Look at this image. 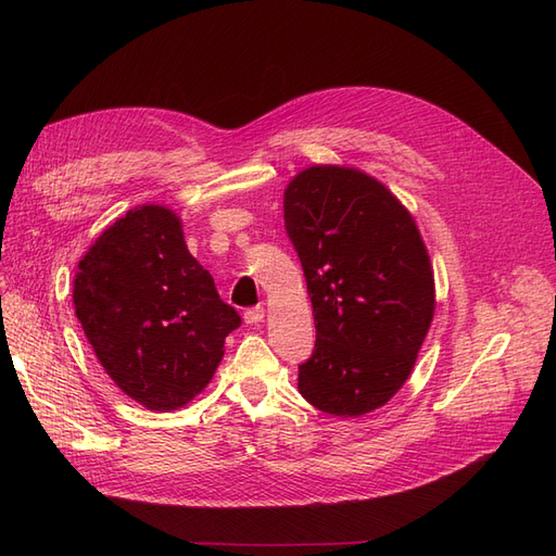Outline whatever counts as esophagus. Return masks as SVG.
Returning <instances> with one entry per match:
<instances>
[{
	"mask_svg": "<svg viewBox=\"0 0 556 556\" xmlns=\"http://www.w3.org/2000/svg\"><path fill=\"white\" fill-rule=\"evenodd\" d=\"M243 319L248 325H257V323H262L264 319V308L262 306H252V308H245V313H243Z\"/></svg>",
	"mask_w": 556,
	"mask_h": 556,
	"instance_id": "1",
	"label": "esophagus"
}]
</instances>
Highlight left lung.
<instances>
[{
    "instance_id": "1",
    "label": "left lung",
    "mask_w": 556,
    "mask_h": 556,
    "mask_svg": "<svg viewBox=\"0 0 556 556\" xmlns=\"http://www.w3.org/2000/svg\"><path fill=\"white\" fill-rule=\"evenodd\" d=\"M282 208L315 313L299 392L329 415L371 413L408 380L431 325L422 237L382 182L345 166L301 172Z\"/></svg>"
}]
</instances>
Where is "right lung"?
Instances as JSON below:
<instances>
[{"mask_svg": "<svg viewBox=\"0 0 556 556\" xmlns=\"http://www.w3.org/2000/svg\"><path fill=\"white\" fill-rule=\"evenodd\" d=\"M74 306L99 364L148 410L192 401L241 327L164 206L134 208L94 241L78 262Z\"/></svg>", "mask_w": 556, "mask_h": 556, "instance_id": "obj_1", "label": "right lung"}]
</instances>
